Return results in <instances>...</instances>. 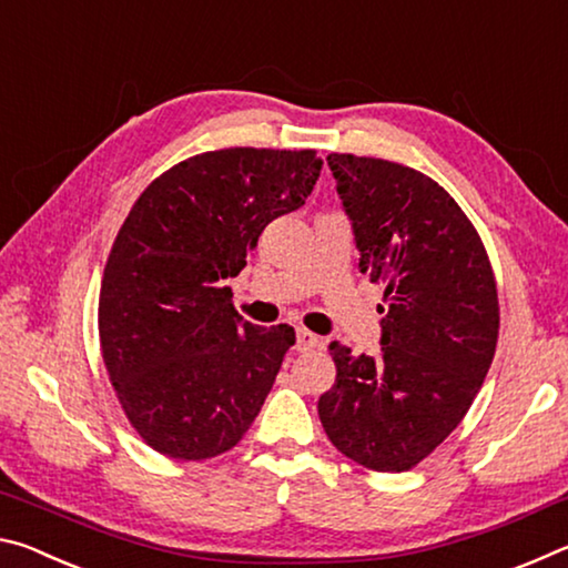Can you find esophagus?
<instances>
[{"instance_id":"1","label":"esophagus","mask_w":568,"mask_h":568,"mask_svg":"<svg viewBox=\"0 0 568 568\" xmlns=\"http://www.w3.org/2000/svg\"><path fill=\"white\" fill-rule=\"evenodd\" d=\"M323 348V338L318 335L305 331V328H297L295 331V351L297 353H307V351H321Z\"/></svg>"}]
</instances>
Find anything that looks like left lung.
<instances>
[{"instance_id":"8db88e82","label":"left lung","mask_w":568,"mask_h":568,"mask_svg":"<svg viewBox=\"0 0 568 568\" xmlns=\"http://www.w3.org/2000/svg\"><path fill=\"white\" fill-rule=\"evenodd\" d=\"M353 220L361 271L383 283L381 353L333 341L335 383L318 400L331 444L381 474H400L444 444L474 403L498 341V291L476 227L423 172L331 152Z\"/></svg>"}]
</instances>
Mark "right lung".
I'll return each instance as SVG.
<instances>
[{
	"mask_svg": "<svg viewBox=\"0 0 568 568\" xmlns=\"http://www.w3.org/2000/svg\"><path fill=\"white\" fill-rule=\"evenodd\" d=\"M321 165L315 150L203 152L152 180L124 217L102 275L100 348L158 454L220 456L261 413L295 331L240 321L225 281L267 223L305 205Z\"/></svg>",
	"mask_w": 568,
	"mask_h": 568,
	"instance_id": "obj_1",
	"label": "right lung"
}]
</instances>
